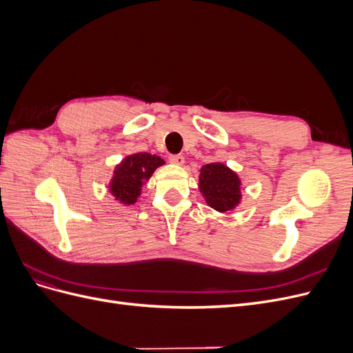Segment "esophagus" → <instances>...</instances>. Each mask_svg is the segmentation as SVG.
Segmentation results:
<instances>
[{
  "instance_id": "1",
  "label": "esophagus",
  "mask_w": 353,
  "mask_h": 353,
  "mask_svg": "<svg viewBox=\"0 0 353 353\" xmlns=\"http://www.w3.org/2000/svg\"><path fill=\"white\" fill-rule=\"evenodd\" d=\"M169 162L170 163H174V165H183L184 163V156H181V154H170L169 156Z\"/></svg>"
}]
</instances>
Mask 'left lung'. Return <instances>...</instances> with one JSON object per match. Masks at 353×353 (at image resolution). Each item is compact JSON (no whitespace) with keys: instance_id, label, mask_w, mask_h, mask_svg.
<instances>
[{"instance_id":"8db88e82","label":"left lung","mask_w":353,"mask_h":353,"mask_svg":"<svg viewBox=\"0 0 353 353\" xmlns=\"http://www.w3.org/2000/svg\"><path fill=\"white\" fill-rule=\"evenodd\" d=\"M199 188L208 205L221 213L240 205L241 181L234 170L221 162L208 163L200 169Z\"/></svg>"}]
</instances>
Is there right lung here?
Instances as JSON below:
<instances>
[{"label": "right lung", "instance_id": "obj_1", "mask_svg": "<svg viewBox=\"0 0 353 353\" xmlns=\"http://www.w3.org/2000/svg\"><path fill=\"white\" fill-rule=\"evenodd\" d=\"M165 165V160L150 153H135L126 156L114 168L109 190L122 205H134L141 194V188L154 170Z\"/></svg>", "mask_w": 353, "mask_h": 353}]
</instances>
